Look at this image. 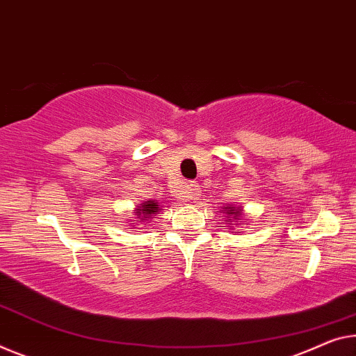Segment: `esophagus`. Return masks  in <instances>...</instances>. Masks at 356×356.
<instances>
[{"instance_id":"34e87169","label":"esophagus","mask_w":356,"mask_h":356,"mask_svg":"<svg viewBox=\"0 0 356 356\" xmlns=\"http://www.w3.org/2000/svg\"><path fill=\"white\" fill-rule=\"evenodd\" d=\"M200 194V186L197 183H188L183 188V191H179V199L183 200H195Z\"/></svg>"}]
</instances>
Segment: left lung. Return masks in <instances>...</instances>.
I'll return each instance as SVG.
<instances>
[{
	"label": "left lung",
	"mask_w": 356,
	"mask_h": 356,
	"mask_svg": "<svg viewBox=\"0 0 356 356\" xmlns=\"http://www.w3.org/2000/svg\"><path fill=\"white\" fill-rule=\"evenodd\" d=\"M222 213L226 215V224H227V227L231 229V231L234 229L232 224H242V218H245L243 216V207H240V205L227 204L226 207H222ZM243 221L247 222L248 220H243Z\"/></svg>",
	"instance_id": "8db88e82"
}]
</instances>
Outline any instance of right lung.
I'll list each match as a JSON object with an SVG mask.
<instances>
[{
	"label": "right lung",
	"instance_id": "1",
	"mask_svg": "<svg viewBox=\"0 0 356 356\" xmlns=\"http://www.w3.org/2000/svg\"><path fill=\"white\" fill-rule=\"evenodd\" d=\"M159 202L157 200H143L141 204L136 205V209L134 210L135 213V221L138 222H146L147 220H151V218H154L156 215H159ZM130 226H135V222L130 224Z\"/></svg>",
	"mask_w": 356,
	"mask_h": 356
}]
</instances>
